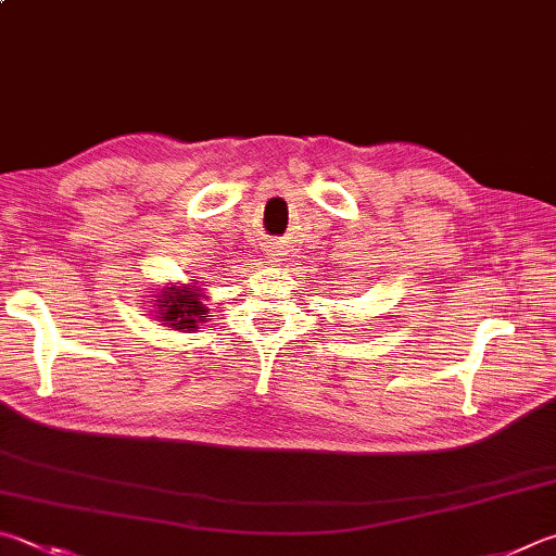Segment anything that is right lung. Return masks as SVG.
<instances>
[{
	"label": "right lung",
	"instance_id": "obj_1",
	"mask_svg": "<svg viewBox=\"0 0 556 556\" xmlns=\"http://www.w3.org/2000/svg\"><path fill=\"white\" fill-rule=\"evenodd\" d=\"M157 301H160V311H163L160 316H163V320H167L169 326H175L177 330L197 328V323L206 318L204 304L197 299V291L169 287L165 291V296Z\"/></svg>",
	"mask_w": 556,
	"mask_h": 556
}]
</instances>
